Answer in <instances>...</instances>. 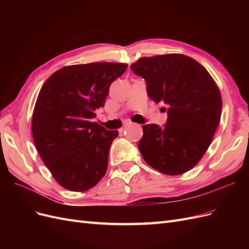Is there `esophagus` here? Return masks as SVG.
<instances>
[{"label": "esophagus", "mask_w": 249, "mask_h": 249, "mask_svg": "<svg viewBox=\"0 0 249 249\" xmlns=\"http://www.w3.org/2000/svg\"><path fill=\"white\" fill-rule=\"evenodd\" d=\"M131 125H133V123H126V124H124V130L127 129V127H130Z\"/></svg>", "instance_id": "34e87169"}]
</instances>
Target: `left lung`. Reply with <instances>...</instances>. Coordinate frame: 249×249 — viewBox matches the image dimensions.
Here are the masks:
<instances>
[{"label": "left lung", "instance_id": "obj_1", "mask_svg": "<svg viewBox=\"0 0 249 249\" xmlns=\"http://www.w3.org/2000/svg\"><path fill=\"white\" fill-rule=\"evenodd\" d=\"M131 69L146 81L150 99L168 107L164 126H142L138 147L143 159L164 175L187 172L205 155L219 124L222 100L216 82L183 54L142 57Z\"/></svg>", "mask_w": 249, "mask_h": 249}]
</instances>
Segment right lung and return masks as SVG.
<instances>
[{"mask_svg": "<svg viewBox=\"0 0 249 249\" xmlns=\"http://www.w3.org/2000/svg\"><path fill=\"white\" fill-rule=\"evenodd\" d=\"M127 64L95 62L64 66L44 82L32 115L37 152L56 182L67 190L91 189L108 168L118 136L91 119L106 103L111 83Z\"/></svg>", "mask_w": 249, "mask_h": 249, "instance_id": "obj_1", "label": "right lung"}]
</instances>
